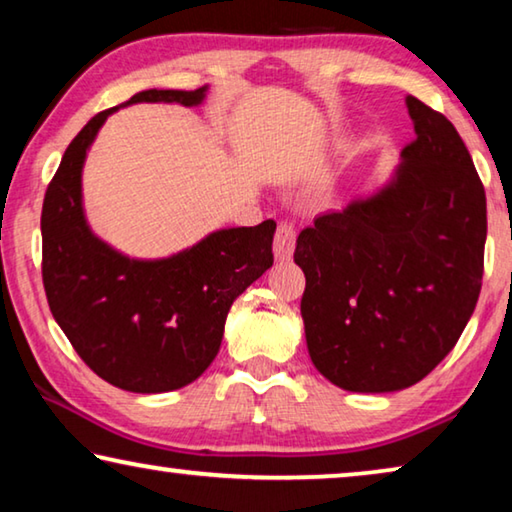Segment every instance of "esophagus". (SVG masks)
Instances as JSON below:
<instances>
[{
	"label": "esophagus",
	"mask_w": 512,
	"mask_h": 512,
	"mask_svg": "<svg viewBox=\"0 0 512 512\" xmlns=\"http://www.w3.org/2000/svg\"><path fill=\"white\" fill-rule=\"evenodd\" d=\"M294 246H296V230L292 223L282 220L278 223L276 236H273V255H276L278 262H289L294 255Z\"/></svg>",
	"instance_id": "1"
}]
</instances>
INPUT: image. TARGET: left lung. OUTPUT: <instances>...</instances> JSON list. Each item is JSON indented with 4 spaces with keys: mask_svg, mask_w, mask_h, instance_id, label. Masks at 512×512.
<instances>
[{
    "mask_svg": "<svg viewBox=\"0 0 512 512\" xmlns=\"http://www.w3.org/2000/svg\"><path fill=\"white\" fill-rule=\"evenodd\" d=\"M416 140L375 195L315 218L296 239L301 317L315 368L354 393L430 375L474 315L485 188L444 114L407 96Z\"/></svg>",
    "mask_w": 512,
    "mask_h": 512,
    "instance_id": "1",
    "label": "left lung"
}]
</instances>
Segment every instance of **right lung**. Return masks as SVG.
Segmentation results:
<instances>
[{"label":"right lung","instance_id":"obj_1","mask_svg":"<svg viewBox=\"0 0 512 512\" xmlns=\"http://www.w3.org/2000/svg\"><path fill=\"white\" fill-rule=\"evenodd\" d=\"M204 96L207 87L147 89L124 105L193 108ZM117 110L89 119L45 190L43 287L55 322L98 377L131 393L177 391L209 368L234 299L271 269L276 223L211 232L163 259L117 253L89 230L82 209L87 149Z\"/></svg>","mask_w":512,"mask_h":512}]
</instances>
